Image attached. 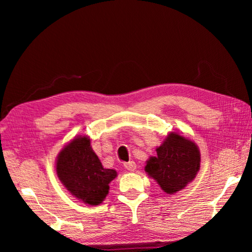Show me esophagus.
Listing matches in <instances>:
<instances>
[{"mask_svg":"<svg viewBox=\"0 0 252 252\" xmlns=\"http://www.w3.org/2000/svg\"><path fill=\"white\" fill-rule=\"evenodd\" d=\"M125 167L126 170H129V171H134L136 168V164L134 161H129V162H126V163H125Z\"/></svg>","mask_w":252,"mask_h":252,"instance_id":"34e87169","label":"esophagus"}]
</instances>
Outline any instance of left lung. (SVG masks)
I'll list each match as a JSON object with an SVG mask.
<instances>
[{
    "label": "left lung",
    "mask_w": 252,
    "mask_h": 252,
    "mask_svg": "<svg viewBox=\"0 0 252 252\" xmlns=\"http://www.w3.org/2000/svg\"><path fill=\"white\" fill-rule=\"evenodd\" d=\"M200 168V152L194 142L170 133L157 157L150 158L146 171L169 194L176 193L192 181Z\"/></svg>",
    "instance_id": "obj_1"
}]
</instances>
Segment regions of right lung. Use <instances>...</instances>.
I'll return each mask as SVG.
<instances>
[{"label": "right lung", "mask_w": 252, "mask_h": 252, "mask_svg": "<svg viewBox=\"0 0 252 252\" xmlns=\"http://www.w3.org/2000/svg\"><path fill=\"white\" fill-rule=\"evenodd\" d=\"M57 173L75 198L91 206L103 201L109 183L117 177L116 170L103 168L85 136L74 139L60 152Z\"/></svg>", "instance_id": "right-lung-1"}]
</instances>
